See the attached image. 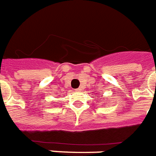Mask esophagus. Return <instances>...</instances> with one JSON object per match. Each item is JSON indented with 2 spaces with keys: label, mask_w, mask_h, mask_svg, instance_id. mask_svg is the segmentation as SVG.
Returning a JSON list of instances; mask_svg holds the SVG:
<instances>
[{
  "label": "esophagus",
  "mask_w": 156,
  "mask_h": 156,
  "mask_svg": "<svg viewBox=\"0 0 156 156\" xmlns=\"http://www.w3.org/2000/svg\"><path fill=\"white\" fill-rule=\"evenodd\" d=\"M81 90H82L81 87H78V88H77V89H75V91H76V92H80Z\"/></svg>",
  "instance_id": "1"
}]
</instances>
